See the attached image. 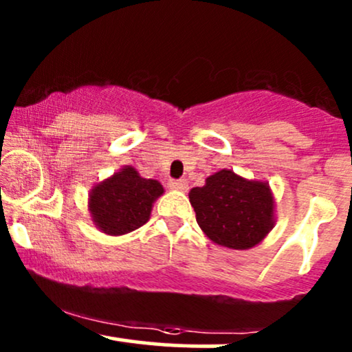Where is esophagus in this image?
<instances>
[{"label": "esophagus", "instance_id": "esophagus-1", "mask_svg": "<svg viewBox=\"0 0 352 352\" xmlns=\"http://www.w3.org/2000/svg\"><path fill=\"white\" fill-rule=\"evenodd\" d=\"M167 185L173 190H180V192H185L188 188V182L185 179H170Z\"/></svg>", "mask_w": 352, "mask_h": 352}]
</instances>
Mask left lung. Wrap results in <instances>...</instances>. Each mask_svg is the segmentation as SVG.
<instances>
[{"label":"left lung","instance_id":"8db88e82","mask_svg":"<svg viewBox=\"0 0 352 352\" xmlns=\"http://www.w3.org/2000/svg\"><path fill=\"white\" fill-rule=\"evenodd\" d=\"M188 199L205 235L227 248H252L273 228L274 201L263 182L220 170L210 175L204 187L190 190Z\"/></svg>","mask_w":352,"mask_h":352}]
</instances>
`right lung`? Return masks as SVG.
Here are the masks:
<instances>
[{"mask_svg": "<svg viewBox=\"0 0 352 352\" xmlns=\"http://www.w3.org/2000/svg\"><path fill=\"white\" fill-rule=\"evenodd\" d=\"M162 193L159 182L142 179L135 168L124 167L92 188L89 210L104 233L125 235L148 220L152 204Z\"/></svg>", "mask_w": 352, "mask_h": 352, "instance_id": "add662e5", "label": "right lung"}]
</instances>
